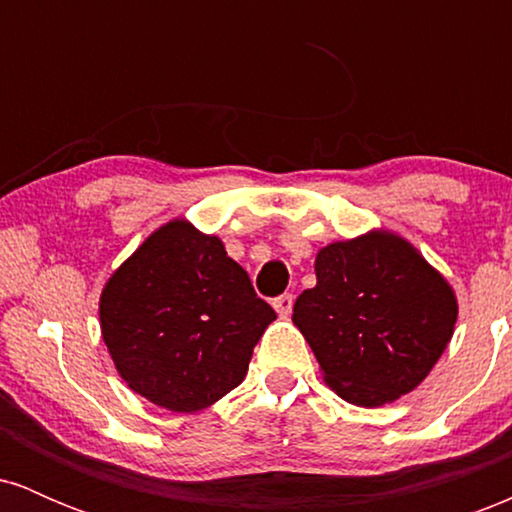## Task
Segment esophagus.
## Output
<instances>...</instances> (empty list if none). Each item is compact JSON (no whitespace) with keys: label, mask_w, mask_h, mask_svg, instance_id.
Listing matches in <instances>:
<instances>
[{"label":"esophagus","mask_w":512,"mask_h":512,"mask_svg":"<svg viewBox=\"0 0 512 512\" xmlns=\"http://www.w3.org/2000/svg\"><path fill=\"white\" fill-rule=\"evenodd\" d=\"M272 305L276 313H279V317H289L293 310V293H281V296L274 298Z\"/></svg>","instance_id":"1"}]
</instances>
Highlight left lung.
<instances>
[{
	"label": "left lung",
	"instance_id": "obj_1",
	"mask_svg": "<svg viewBox=\"0 0 512 512\" xmlns=\"http://www.w3.org/2000/svg\"><path fill=\"white\" fill-rule=\"evenodd\" d=\"M317 284L293 322L327 385L358 407L407 395L448 346L457 301L448 281L407 240L368 233L317 252Z\"/></svg>",
	"mask_w": 512,
	"mask_h": 512
}]
</instances>
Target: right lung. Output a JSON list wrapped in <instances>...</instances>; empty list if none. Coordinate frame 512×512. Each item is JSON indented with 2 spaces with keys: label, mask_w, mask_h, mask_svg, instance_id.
I'll return each instance as SVG.
<instances>
[{
  "label": "right lung",
  "mask_w": 512,
  "mask_h": 512,
  "mask_svg": "<svg viewBox=\"0 0 512 512\" xmlns=\"http://www.w3.org/2000/svg\"><path fill=\"white\" fill-rule=\"evenodd\" d=\"M272 305L216 236L170 221L110 276L101 330L117 373L134 392L199 411L243 383Z\"/></svg>",
  "instance_id": "right-lung-1"
}]
</instances>
